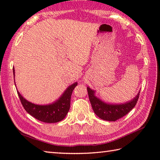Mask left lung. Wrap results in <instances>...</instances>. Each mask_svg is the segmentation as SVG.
<instances>
[{
	"label": "left lung",
	"instance_id": "left-lung-1",
	"mask_svg": "<svg viewBox=\"0 0 160 160\" xmlns=\"http://www.w3.org/2000/svg\"><path fill=\"white\" fill-rule=\"evenodd\" d=\"M89 99L91 103L92 109L99 118L105 121H115L122 118L129 113L135 107L139 98L140 92L133 99L125 104H107L94 95V91L88 88Z\"/></svg>",
	"mask_w": 160,
	"mask_h": 160
}]
</instances>
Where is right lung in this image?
Listing matches in <instances>:
<instances>
[{
	"label": "right lung",
	"instance_id": "right-lung-1",
	"mask_svg": "<svg viewBox=\"0 0 160 160\" xmlns=\"http://www.w3.org/2000/svg\"><path fill=\"white\" fill-rule=\"evenodd\" d=\"M13 74L15 77L14 68ZM77 85L78 82H75L69 86L57 101L48 105H37L29 102L17 92L24 109L31 116L44 123H57L63 120L69 112L71 94Z\"/></svg>",
	"mask_w": 160,
	"mask_h": 160
}]
</instances>
